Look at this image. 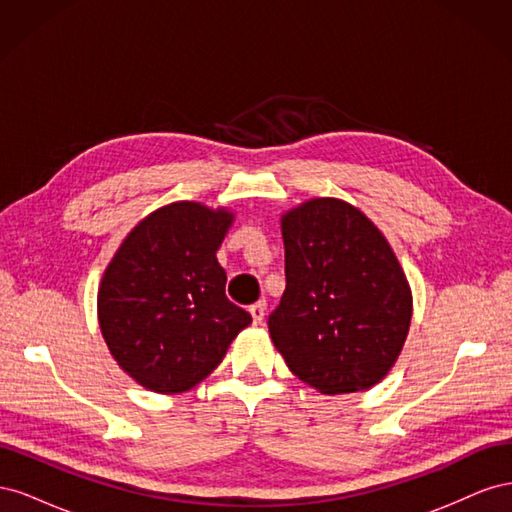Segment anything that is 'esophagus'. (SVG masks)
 Instances as JSON below:
<instances>
[{"label": "esophagus", "instance_id": "obj_1", "mask_svg": "<svg viewBox=\"0 0 512 512\" xmlns=\"http://www.w3.org/2000/svg\"><path fill=\"white\" fill-rule=\"evenodd\" d=\"M265 312H267V303L265 301H258V303L250 305V314H252L254 324L262 322V318H265Z\"/></svg>", "mask_w": 512, "mask_h": 512}]
</instances>
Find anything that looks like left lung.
I'll list each match as a JSON object with an SVG mask.
<instances>
[{
    "label": "left lung",
    "instance_id": "1",
    "mask_svg": "<svg viewBox=\"0 0 512 512\" xmlns=\"http://www.w3.org/2000/svg\"><path fill=\"white\" fill-rule=\"evenodd\" d=\"M286 290L269 333L288 369L324 395L367 391L395 365L412 292L389 241L363 211L312 198L282 215Z\"/></svg>",
    "mask_w": 512,
    "mask_h": 512
}]
</instances>
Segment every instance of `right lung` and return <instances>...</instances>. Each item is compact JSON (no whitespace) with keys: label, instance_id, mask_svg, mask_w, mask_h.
Wrapping results in <instances>:
<instances>
[{"label":"right lung","instance_id":"1","mask_svg":"<svg viewBox=\"0 0 512 512\" xmlns=\"http://www.w3.org/2000/svg\"><path fill=\"white\" fill-rule=\"evenodd\" d=\"M232 215L166 205L123 239L102 275L98 320L119 367L153 393L175 395L218 367L252 316L226 299L220 250Z\"/></svg>","mask_w":512,"mask_h":512}]
</instances>
